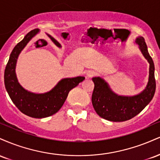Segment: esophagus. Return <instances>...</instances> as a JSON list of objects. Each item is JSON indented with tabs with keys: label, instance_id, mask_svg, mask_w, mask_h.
<instances>
[{
	"label": "esophagus",
	"instance_id": "obj_1",
	"mask_svg": "<svg viewBox=\"0 0 160 160\" xmlns=\"http://www.w3.org/2000/svg\"><path fill=\"white\" fill-rule=\"evenodd\" d=\"M95 75H96V72L95 71H92V70H89V71H88L86 72V76L88 78H92V77L95 76Z\"/></svg>",
	"mask_w": 160,
	"mask_h": 160
}]
</instances>
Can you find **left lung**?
Returning a JSON list of instances; mask_svg holds the SVG:
<instances>
[{
  "mask_svg": "<svg viewBox=\"0 0 160 160\" xmlns=\"http://www.w3.org/2000/svg\"><path fill=\"white\" fill-rule=\"evenodd\" d=\"M135 43L143 56L150 64L149 79L146 88L134 96H122L113 92L107 82L100 77L93 78L95 87L92 95V103L95 112L102 118L113 122H123L138 114L150 103L156 91L153 61L148 50L144 38L138 37Z\"/></svg>",
  "mask_w": 160,
  "mask_h": 160,
  "instance_id": "8db88e82",
  "label": "left lung"
}]
</instances>
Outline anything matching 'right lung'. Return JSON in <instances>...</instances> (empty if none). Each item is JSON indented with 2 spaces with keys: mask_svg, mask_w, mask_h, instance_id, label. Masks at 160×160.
<instances>
[{
  "mask_svg": "<svg viewBox=\"0 0 160 160\" xmlns=\"http://www.w3.org/2000/svg\"><path fill=\"white\" fill-rule=\"evenodd\" d=\"M38 32V29L31 31L12 49L5 68L4 84L11 100L22 113L34 118H44L59 111L65 103L69 92L84 80L85 78L77 77L62 79L52 89L41 94L31 92L24 89L16 78V62L22 50ZM48 36L57 47H61L60 43L52 37Z\"/></svg>",
  "mask_w": 160,
  "mask_h": 160,
  "instance_id": "1",
  "label": "right lung"
}]
</instances>
